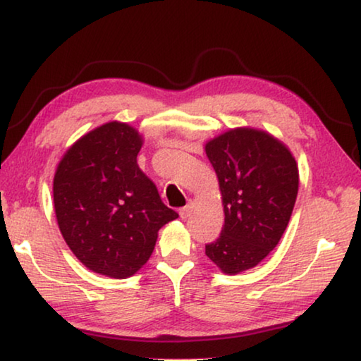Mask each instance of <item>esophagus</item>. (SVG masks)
Segmentation results:
<instances>
[{"mask_svg": "<svg viewBox=\"0 0 361 361\" xmlns=\"http://www.w3.org/2000/svg\"><path fill=\"white\" fill-rule=\"evenodd\" d=\"M192 212H193V207L190 203H188V204H185L184 208H180L179 214H180L182 219H187V218H190V216H192Z\"/></svg>", "mask_w": 361, "mask_h": 361, "instance_id": "obj_1", "label": "esophagus"}]
</instances>
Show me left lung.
<instances>
[{
	"mask_svg": "<svg viewBox=\"0 0 361 361\" xmlns=\"http://www.w3.org/2000/svg\"><path fill=\"white\" fill-rule=\"evenodd\" d=\"M221 190L224 226L207 257L234 276L279 243L298 193V166L284 142L263 129L234 127L204 143Z\"/></svg>",
	"mask_w": 361,
	"mask_h": 361,
	"instance_id": "1",
	"label": "left lung"
}]
</instances>
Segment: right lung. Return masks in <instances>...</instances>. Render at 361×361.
Returning a JSON list of instances; mask_svg holds the SVG:
<instances>
[{
  "mask_svg": "<svg viewBox=\"0 0 361 361\" xmlns=\"http://www.w3.org/2000/svg\"><path fill=\"white\" fill-rule=\"evenodd\" d=\"M142 145L134 126L109 121L66 149L53 179L66 243L85 268L113 279L134 276L152 257L158 231L179 218L138 168Z\"/></svg>",
  "mask_w": 361,
  "mask_h": 361,
  "instance_id": "right-lung-1",
  "label": "right lung"
}]
</instances>
